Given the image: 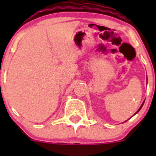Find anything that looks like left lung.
<instances>
[{
	"instance_id": "8db88e82",
	"label": "left lung",
	"mask_w": 156,
	"mask_h": 156,
	"mask_svg": "<svg viewBox=\"0 0 156 156\" xmlns=\"http://www.w3.org/2000/svg\"><path fill=\"white\" fill-rule=\"evenodd\" d=\"M144 102H145V101H144ZM144 103H143V104L142 105H141V106H140V108H139V109H138L137 110V111H136V113H135V114H136V113H137L138 112H139L140 111V110L141 109V108H142L143 107V106H144ZM134 114V115H135Z\"/></svg>"
}]
</instances>
